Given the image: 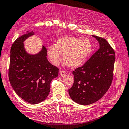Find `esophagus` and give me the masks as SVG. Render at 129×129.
Masks as SVG:
<instances>
[{
  "mask_svg": "<svg viewBox=\"0 0 129 129\" xmlns=\"http://www.w3.org/2000/svg\"><path fill=\"white\" fill-rule=\"evenodd\" d=\"M60 74L61 76H63L66 75V72H64V71H61L60 72Z\"/></svg>",
  "mask_w": 129,
  "mask_h": 129,
  "instance_id": "obj_1",
  "label": "esophagus"
}]
</instances>
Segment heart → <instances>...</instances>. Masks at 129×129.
Segmentation results:
<instances>
[{"mask_svg":"<svg viewBox=\"0 0 129 129\" xmlns=\"http://www.w3.org/2000/svg\"><path fill=\"white\" fill-rule=\"evenodd\" d=\"M93 46L88 39L74 37L63 36L57 40L55 46H50L48 50L49 59L54 64L61 59L60 53L65 64L71 68L83 65L91 55Z\"/></svg>","mask_w":129,"mask_h":129,"instance_id":"1","label":"heart"}]
</instances>
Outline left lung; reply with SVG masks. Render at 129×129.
Returning <instances> with one entry per match:
<instances>
[{"label": "left lung", "mask_w": 129, "mask_h": 129, "mask_svg": "<svg viewBox=\"0 0 129 129\" xmlns=\"http://www.w3.org/2000/svg\"><path fill=\"white\" fill-rule=\"evenodd\" d=\"M100 43V48L81 67L73 72L74 81L68 90L76 103L89 105L101 99L111 84L115 53L103 38L92 36Z\"/></svg>", "instance_id": "obj_1"}]
</instances>
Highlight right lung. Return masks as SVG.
<instances>
[{
  "mask_svg": "<svg viewBox=\"0 0 129 129\" xmlns=\"http://www.w3.org/2000/svg\"><path fill=\"white\" fill-rule=\"evenodd\" d=\"M34 34L32 31L23 35L12 45L9 79L19 97L29 103L38 104L48 95L50 82L57 77L58 69L48 61L45 46L36 55L26 52L23 42Z\"/></svg>",
  "mask_w": 129,
  "mask_h": 129,
  "instance_id": "obj_1",
  "label": "right lung"
}]
</instances>
